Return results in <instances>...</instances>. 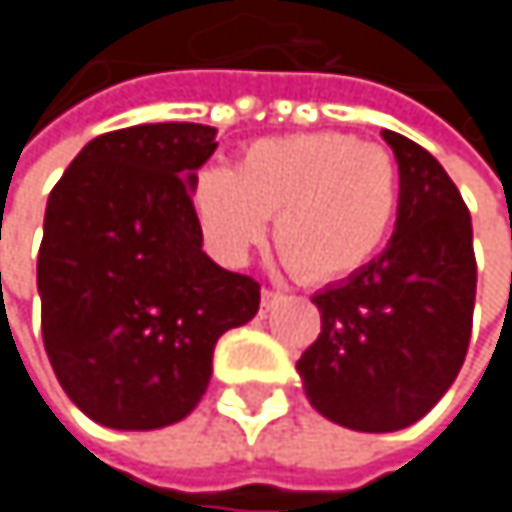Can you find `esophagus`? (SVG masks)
I'll list each match as a JSON object with an SVG mask.
<instances>
[{"label": "esophagus", "instance_id": "34e87169", "mask_svg": "<svg viewBox=\"0 0 512 512\" xmlns=\"http://www.w3.org/2000/svg\"><path fill=\"white\" fill-rule=\"evenodd\" d=\"M260 299H263V302H260V308H263V311H269V308L281 299V293H278V290H263V293H260Z\"/></svg>", "mask_w": 512, "mask_h": 512}]
</instances>
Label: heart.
<instances>
[{
	"mask_svg": "<svg viewBox=\"0 0 512 512\" xmlns=\"http://www.w3.org/2000/svg\"><path fill=\"white\" fill-rule=\"evenodd\" d=\"M189 204L210 255L246 263L275 216V243L305 278L332 281L376 255L397 219L400 171L347 133H296L249 145L234 168L192 177Z\"/></svg>",
	"mask_w": 512,
	"mask_h": 512,
	"instance_id": "heart-1",
	"label": "heart"
}]
</instances>
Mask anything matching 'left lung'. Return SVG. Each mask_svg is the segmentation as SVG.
<instances>
[{
  "label": "left lung",
  "instance_id": "obj_1",
  "mask_svg": "<svg viewBox=\"0 0 512 512\" xmlns=\"http://www.w3.org/2000/svg\"><path fill=\"white\" fill-rule=\"evenodd\" d=\"M400 171L385 252L314 296L320 335L296 361L311 406L358 433L424 418L460 373L474 314L471 216L439 159L382 130Z\"/></svg>",
  "mask_w": 512,
  "mask_h": 512
}]
</instances>
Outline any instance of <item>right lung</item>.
Here are the masks:
<instances>
[{"label": "right lung", "instance_id": "1", "mask_svg": "<svg viewBox=\"0 0 512 512\" xmlns=\"http://www.w3.org/2000/svg\"><path fill=\"white\" fill-rule=\"evenodd\" d=\"M204 124H139L88 142L55 183L38 252L41 329L64 394L112 430L183 421L216 341L260 284L204 255L189 189L216 151Z\"/></svg>", "mask_w": 512, "mask_h": 512}]
</instances>
